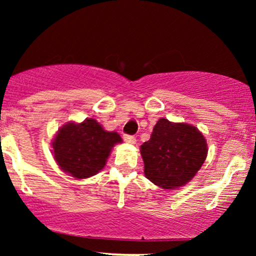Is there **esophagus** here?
I'll list each match as a JSON object with an SVG mask.
<instances>
[{"instance_id": "obj_1", "label": "esophagus", "mask_w": 256, "mask_h": 256, "mask_svg": "<svg viewBox=\"0 0 256 256\" xmlns=\"http://www.w3.org/2000/svg\"><path fill=\"white\" fill-rule=\"evenodd\" d=\"M124 140L125 142L130 143V144H134V143H136V137L131 136V134H124Z\"/></svg>"}]
</instances>
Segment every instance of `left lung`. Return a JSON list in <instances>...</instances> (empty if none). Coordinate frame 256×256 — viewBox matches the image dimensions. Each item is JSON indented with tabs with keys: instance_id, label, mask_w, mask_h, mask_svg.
Wrapping results in <instances>:
<instances>
[{
	"instance_id": "left-lung-1",
	"label": "left lung",
	"mask_w": 256,
	"mask_h": 256,
	"mask_svg": "<svg viewBox=\"0 0 256 256\" xmlns=\"http://www.w3.org/2000/svg\"><path fill=\"white\" fill-rule=\"evenodd\" d=\"M207 142L195 126L158 120L140 146L146 177L162 189H177L194 178L207 158Z\"/></svg>"
}]
</instances>
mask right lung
<instances>
[{
    "instance_id": "add662e5",
    "label": "right lung",
    "mask_w": 256,
    "mask_h": 256,
    "mask_svg": "<svg viewBox=\"0 0 256 256\" xmlns=\"http://www.w3.org/2000/svg\"><path fill=\"white\" fill-rule=\"evenodd\" d=\"M116 132H108L95 119L67 122L52 140L54 158L64 172L77 179L95 176L104 168L112 148L122 143Z\"/></svg>"
}]
</instances>
